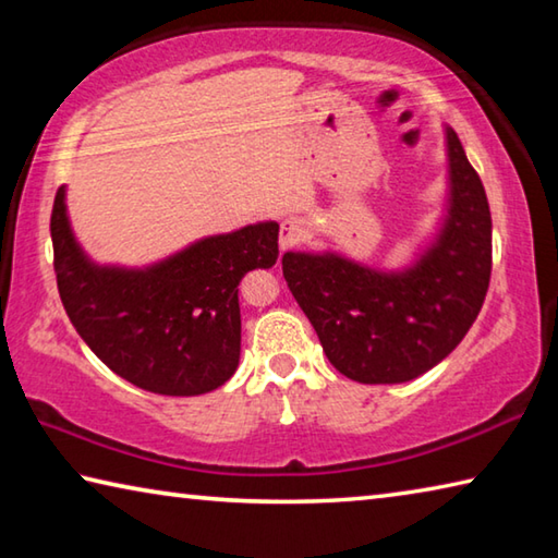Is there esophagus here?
Masks as SVG:
<instances>
[{"mask_svg": "<svg viewBox=\"0 0 558 558\" xmlns=\"http://www.w3.org/2000/svg\"><path fill=\"white\" fill-rule=\"evenodd\" d=\"M307 235V223L302 219H286L280 223V248L288 251Z\"/></svg>", "mask_w": 558, "mask_h": 558, "instance_id": "34e87169", "label": "esophagus"}]
</instances>
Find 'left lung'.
Segmentation results:
<instances>
[{"label":"left lung","instance_id":"obj_1","mask_svg":"<svg viewBox=\"0 0 558 558\" xmlns=\"http://www.w3.org/2000/svg\"><path fill=\"white\" fill-rule=\"evenodd\" d=\"M446 147V216L409 268L379 270L332 251L282 256L292 298L347 379L403 384L426 374L462 342L483 307L493 272V216L450 128Z\"/></svg>","mask_w":558,"mask_h":558}]
</instances>
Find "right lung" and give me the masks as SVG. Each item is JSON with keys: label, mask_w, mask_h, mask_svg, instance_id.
Masks as SVG:
<instances>
[{"label": "right lung", "mask_w": 558, "mask_h": 558, "mask_svg": "<svg viewBox=\"0 0 558 558\" xmlns=\"http://www.w3.org/2000/svg\"><path fill=\"white\" fill-rule=\"evenodd\" d=\"M278 231L276 221H260L206 235L145 268L98 266L75 241L61 186L51 241L65 315L125 381L162 396L209 393L239 366V282L276 266Z\"/></svg>", "instance_id": "right-lung-1"}]
</instances>
